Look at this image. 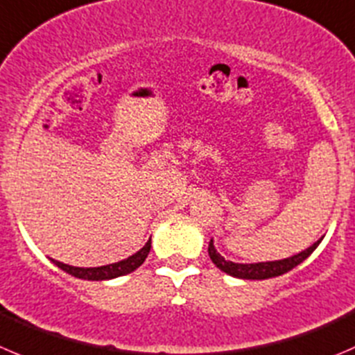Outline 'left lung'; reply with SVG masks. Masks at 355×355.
<instances>
[{"mask_svg":"<svg viewBox=\"0 0 355 355\" xmlns=\"http://www.w3.org/2000/svg\"><path fill=\"white\" fill-rule=\"evenodd\" d=\"M319 243H321V239H319L318 243L312 244L311 248H307V250L300 251V253L293 254V257L290 258H283V260H276V261H258V263H234V261L225 260V258L215 250V246H213V239L209 241L208 253L213 263H215L222 272L229 274V276L232 277H239V279L260 281V279H269V277L283 276V274L290 272V270L295 269L297 265H300L305 258L311 257V253L319 246Z\"/></svg>","mask_w":355,"mask_h":355,"instance_id":"1","label":"left lung"}]
</instances>
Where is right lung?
<instances>
[{
  "instance_id": "1",
  "label": "right lung",
  "mask_w": 355,
  "mask_h": 355,
  "mask_svg": "<svg viewBox=\"0 0 355 355\" xmlns=\"http://www.w3.org/2000/svg\"><path fill=\"white\" fill-rule=\"evenodd\" d=\"M149 251H150V239L147 241L146 246H144L142 250H139L135 254H132V257L125 258V260L121 261H116V263L102 265V267H86V269H83V267H72V265L62 263V261L58 260H51V261L57 265L58 269L71 274V276L78 277V279L107 281V279H114V277H119V276H125V274H130L135 269H139L140 265L146 261Z\"/></svg>"
}]
</instances>
